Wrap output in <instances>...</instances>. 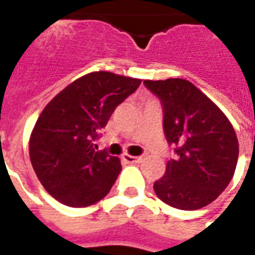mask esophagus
<instances>
[{
	"label": "esophagus",
	"instance_id": "34e87169",
	"mask_svg": "<svg viewBox=\"0 0 255 255\" xmlns=\"http://www.w3.org/2000/svg\"><path fill=\"white\" fill-rule=\"evenodd\" d=\"M122 160L124 162H127V164H135V162H139V161L142 160V157H133V155L129 154H123Z\"/></svg>",
	"mask_w": 255,
	"mask_h": 255
}]
</instances>
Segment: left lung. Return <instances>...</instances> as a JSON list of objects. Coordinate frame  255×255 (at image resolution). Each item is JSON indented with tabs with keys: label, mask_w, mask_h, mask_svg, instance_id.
Wrapping results in <instances>:
<instances>
[{
	"label": "left lung",
	"mask_w": 255,
	"mask_h": 255,
	"mask_svg": "<svg viewBox=\"0 0 255 255\" xmlns=\"http://www.w3.org/2000/svg\"><path fill=\"white\" fill-rule=\"evenodd\" d=\"M162 105V127L173 158L154 182L162 202L182 210H197L213 202L235 173L239 144L223 112L184 79L143 80Z\"/></svg>",
	"instance_id": "left-lung-1"
}]
</instances>
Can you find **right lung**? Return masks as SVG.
<instances>
[{"mask_svg":"<svg viewBox=\"0 0 255 255\" xmlns=\"http://www.w3.org/2000/svg\"><path fill=\"white\" fill-rule=\"evenodd\" d=\"M140 82L105 71L87 73L45 106L31 133L30 158L42 186L58 202L84 208L111 191L122 164L95 142Z\"/></svg>","mask_w":255,"mask_h":255,"instance_id":"right-lung-1","label":"right lung"}]
</instances>
